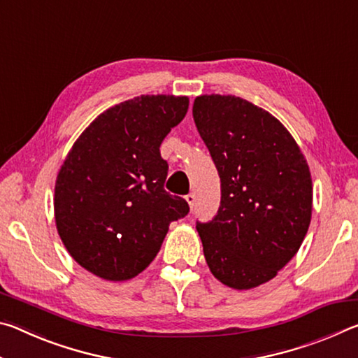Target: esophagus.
<instances>
[{"label":"esophagus","instance_id":"obj_1","mask_svg":"<svg viewBox=\"0 0 358 358\" xmlns=\"http://www.w3.org/2000/svg\"><path fill=\"white\" fill-rule=\"evenodd\" d=\"M185 199H186L187 205H189V207L192 208V207H194V202H196V196H194V194H187V196H186Z\"/></svg>","mask_w":358,"mask_h":358}]
</instances>
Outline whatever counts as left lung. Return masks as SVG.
I'll return each mask as SVG.
<instances>
[{"label":"left lung","instance_id":"obj_1","mask_svg":"<svg viewBox=\"0 0 358 358\" xmlns=\"http://www.w3.org/2000/svg\"><path fill=\"white\" fill-rule=\"evenodd\" d=\"M197 131L221 178V203L197 222L217 281L248 290L268 282L300 250L313 211L306 157L280 120L246 99L197 96Z\"/></svg>","mask_w":358,"mask_h":358}]
</instances>
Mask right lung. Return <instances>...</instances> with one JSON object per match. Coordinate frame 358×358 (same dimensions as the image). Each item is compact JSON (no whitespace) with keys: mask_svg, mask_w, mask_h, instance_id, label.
I'll return each mask as SVG.
<instances>
[{"mask_svg":"<svg viewBox=\"0 0 358 358\" xmlns=\"http://www.w3.org/2000/svg\"><path fill=\"white\" fill-rule=\"evenodd\" d=\"M187 96L142 94L96 117L55 181V222L76 262L106 281H128L159 252L169 226L189 211L164 189L159 147L185 118Z\"/></svg>","mask_w":358,"mask_h":358,"instance_id":"1","label":"right lung"}]
</instances>
